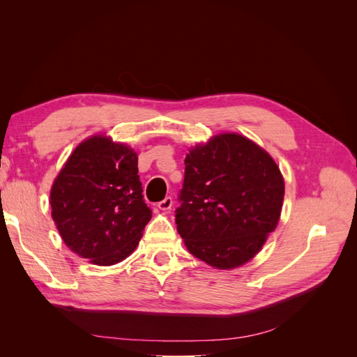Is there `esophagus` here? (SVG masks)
Returning a JSON list of instances; mask_svg holds the SVG:
<instances>
[{"label": "esophagus", "instance_id": "obj_1", "mask_svg": "<svg viewBox=\"0 0 357 357\" xmlns=\"http://www.w3.org/2000/svg\"><path fill=\"white\" fill-rule=\"evenodd\" d=\"M158 207H159L160 210H164V211L169 210V208L172 207V198H171V197H167L165 199H162L160 202H158Z\"/></svg>", "mask_w": 357, "mask_h": 357}]
</instances>
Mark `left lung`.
<instances>
[{
	"label": "left lung",
	"instance_id": "8db88e82",
	"mask_svg": "<svg viewBox=\"0 0 357 357\" xmlns=\"http://www.w3.org/2000/svg\"><path fill=\"white\" fill-rule=\"evenodd\" d=\"M176 210L188 250L219 269L240 266L261 250L280 219L284 181L273 158L238 134L192 149Z\"/></svg>",
	"mask_w": 357,
	"mask_h": 357
}]
</instances>
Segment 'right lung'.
I'll list each match as a JSON object with an SVG mask.
<instances>
[{
	"instance_id": "right-lung-1",
	"label": "right lung",
	"mask_w": 357,
	"mask_h": 357,
	"mask_svg": "<svg viewBox=\"0 0 357 357\" xmlns=\"http://www.w3.org/2000/svg\"><path fill=\"white\" fill-rule=\"evenodd\" d=\"M50 205L63 243L96 265L131 255L152 219L137 153L107 137L75 147L53 183Z\"/></svg>"
}]
</instances>
